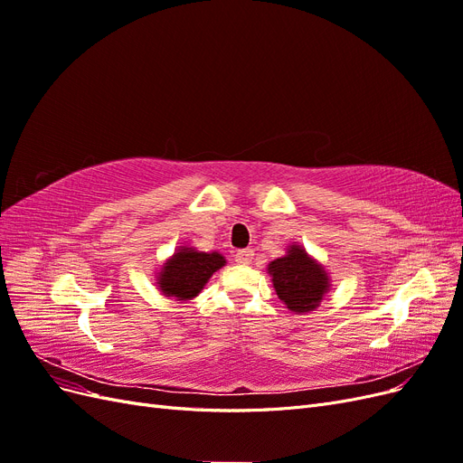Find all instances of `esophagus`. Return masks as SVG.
Listing matches in <instances>:
<instances>
[{"mask_svg":"<svg viewBox=\"0 0 463 463\" xmlns=\"http://www.w3.org/2000/svg\"><path fill=\"white\" fill-rule=\"evenodd\" d=\"M253 250L250 249H241V250H237L235 253V262L237 264H241V266H249L250 262H253Z\"/></svg>","mask_w":463,"mask_h":463,"instance_id":"34e87169","label":"esophagus"}]
</instances>
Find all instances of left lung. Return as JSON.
<instances>
[{
    "label": "left lung",
    "mask_w": 463,
    "mask_h": 463,
    "mask_svg": "<svg viewBox=\"0 0 463 463\" xmlns=\"http://www.w3.org/2000/svg\"><path fill=\"white\" fill-rule=\"evenodd\" d=\"M269 274L278 299L296 315L315 311L332 288L325 264L307 253L299 243H291L286 255L269 262Z\"/></svg>",
    "instance_id": "left-lung-1"
}]
</instances>
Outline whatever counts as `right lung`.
I'll list each match as a JSON object with an SVG mask.
<instances>
[{
  "instance_id": "1",
  "label": "right lung",
  "mask_w": 463,
  "mask_h": 463,
  "mask_svg": "<svg viewBox=\"0 0 463 463\" xmlns=\"http://www.w3.org/2000/svg\"><path fill=\"white\" fill-rule=\"evenodd\" d=\"M226 266V257L218 250H199L189 245H179L175 253L165 259L156 272L158 291L167 299L187 303L194 299L208 284L216 270Z\"/></svg>"
}]
</instances>
